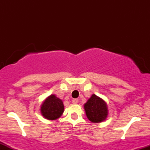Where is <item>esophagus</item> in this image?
<instances>
[{
  "mask_svg": "<svg viewBox=\"0 0 150 150\" xmlns=\"http://www.w3.org/2000/svg\"><path fill=\"white\" fill-rule=\"evenodd\" d=\"M72 102H73V104H77V103H78V99H73V101H72Z\"/></svg>",
  "mask_w": 150,
  "mask_h": 150,
  "instance_id": "esophagus-1",
  "label": "esophagus"
}]
</instances>
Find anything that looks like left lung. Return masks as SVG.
<instances>
[{"mask_svg": "<svg viewBox=\"0 0 150 150\" xmlns=\"http://www.w3.org/2000/svg\"><path fill=\"white\" fill-rule=\"evenodd\" d=\"M84 108L87 118L92 123L103 122L106 119L108 114L106 101L94 94L84 104Z\"/></svg>", "mask_w": 150, "mask_h": 150, "instance_id": "left-lung-1", "label": "left lung"}]
</instances>
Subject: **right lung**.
I'll return each mask as SVG.
<instances>
[{
  "instance_id": "1",
  "label": "right lung",
  "mask_w": 150,
  "mask_h": 150,
  "mask_svg": "<svg viewBox=\"0 0 150 150\" xmlns=\"http://www.w3.org/2000/svg\"><path fill=\"white\" fill-rule=\"evenodd\" d=\"M41 113L48 120H56L62 116L64 111L63 101L55 94L46 97L41 105Z\"/></svg>"
}]
</instances>
